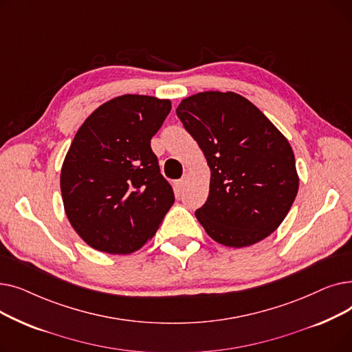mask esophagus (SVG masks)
Here are the masks:
<instances>
[{
	"instance_id": "34e87169",
	"label": "esophagus",
	"mask_w": 352,
	"mask_h": 352,
	"mask_svg": "<svg viewBox=\"0 0 352 352\" xmlns=\"http://www.w3.org/2000/svg\"><path fill=\"white\" fill-rule=\"evenodd\" d=\"M187 184H188V177H182L181 179H178L177 184H175V187H177V190H178V192H182L184 190H186Z\"/></svg>"
}]
</instances>
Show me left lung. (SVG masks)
<instances>
[{"instance_id": "1", "label": "left lung", "mask_w": 352, "mask_h": 352, "mask_svg": "<svg viewBox=\"0 0 352 352\" xmlns=\"http://www.w3.org/2000/svg\"><path fill=\"white\" fill-rule=\"evenodd\" d=\"M177 116L211 173L208 198L195 211L199 224L226 247L263 241L281 226L298 192L288 140L251 101L231 91L184 98Z\"/></svg>"}]
</instances>
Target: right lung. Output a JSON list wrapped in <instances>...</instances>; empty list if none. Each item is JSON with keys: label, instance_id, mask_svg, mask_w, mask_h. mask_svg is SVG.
Listing matches in <instances>:
<instances>
[{"label": "right lung", "instance_id": "obj_1", "mask_svg": "<svg viewBox=\"0 0 352 352\" xmlns=\"http://www.w3.org/2000/svg\"><path fill=\"white\" fill-rule=\"evenodd\" d=\"M170 111V100L120 96L92 111L74 137L60 187L69 224L91 248L118 255L140 250L174 204L151 150Z\"/></svg>", "mask_w": 352, "mask_h": 352}]
</instances>
